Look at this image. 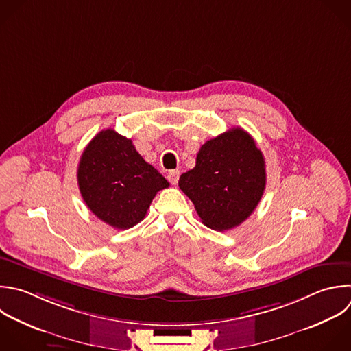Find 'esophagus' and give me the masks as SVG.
Wrapping results in <instances>:
<instances>
[{
  "mask_svg": "<svg viewBox=\"0 0 351 351\" xmlns=\"http://www.w3.org/2000/svg\"><path fill=\"white\" fill-rule=\"evenodd\" d=\"M178 178H180V170H171V171H169V174H167V180H169V182H170V184L177 185Z\"/></svg>",
  "mask_w": 351,
  "mask_h": 351,
  "instance_id": "34e87169",
  "label": "esophagus"
}]
</instances>
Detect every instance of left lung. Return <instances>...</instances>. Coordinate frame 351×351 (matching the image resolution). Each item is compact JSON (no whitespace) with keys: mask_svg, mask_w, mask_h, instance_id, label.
Listing matches in <instances>:
<instances>
[{"mask_svg":"<svg viewBox=\"0 0 351 351\" xmlns=\"http://www.w3.org/2000/svg\"><path fill=\"white\" fill-rule=\"evenodd\" d=\"M178 185L206 226L229 230L258 206L266 185L265 159L254 138L233 128L200 147L196 166L181 174Z\"/></svg>","mask_w":351,"mask_h":351,"instance_id":"8db88e82","label":"left lung"}]
</instances>
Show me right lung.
I'll return each instance as SVG.
<instances>
[{"label":"right lung","mask_w":351,"mask_h":351,"mask_svg":"<svg viewBox=\"0 0 351 351\" xmlns=\"http://www.w3.org/2000/svg\"><path fill=\"white\" fill-rule=\"evenodd\" d=\"M77 177L89 210L117 229H129L143 221L155 195L169 186L132 140L114 129L101 130L88 144Z\"/></svg>","instance_id":"obj_1"}]
</instances>
